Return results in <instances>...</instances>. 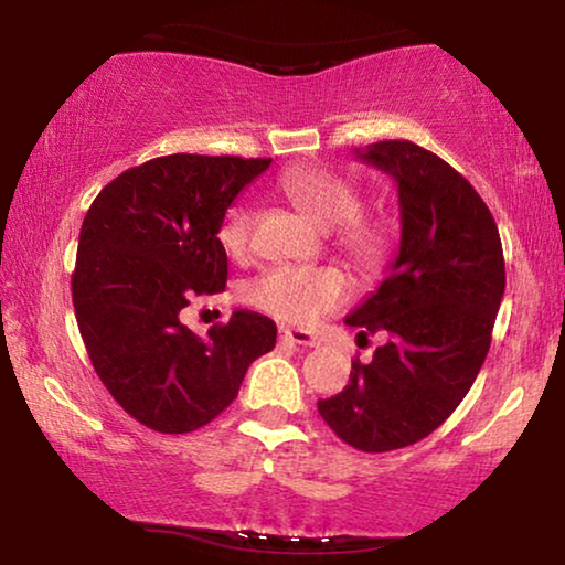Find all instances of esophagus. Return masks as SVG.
Masks as SVG:
<instances>
[{
  "label": "esophagus",
  "mask_w": 565,
  "mask_h": 565,
  "mask_svg": "<svg viewBox=\"0 0 565 565\" xmlns=\"http://www.w3.org/2000/svg\"><path fill=\"white\" fill-rule=\"evenodd\" d=\"M280 337H282V342H288V344L319 347V339H316L311 331H303V329H282Z\"/></svg>",
  "instance_id": "obj_1"
}]
</instances>
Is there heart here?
I'll return each instance as SVG.
<instances>
[{"mask_svg": "<svg viewBox=\"0 0 565 565\" xmlns=\"http://www.w3.org/2000/svg\"><path fill=\"white\" fill-rule=\"evenodd\" d=\"M277 190L303 211L316 226L331 231V238L352 265L375 269L388 254V231L377 218L360 213L362 198L347 177L327 167H292L277 177ZM254 207L244 200L231 203L221 215V249L231 259L249 254ZM350 296V285L331 267H269L246 285V303L285 323H313L334 311Z\"/></svg>", "mask_w": 565, "mask_h": 565, "instance_id": "heart-1", "label": "heart"}]
</instances>
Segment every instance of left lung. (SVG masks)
Masks as SVG:
<instances>
[{
	"label": "left lung",
	"instance_id": "1",
	"mask_svg": "<svg viewBox=\"0 0 565 565\" xmlns=\"http://www.w3.org/2000/svg\"><path fill=\"white\" fill-rule=\"evenodd\" d=\"M358 157L398 184L401 246L344 321L388 342L352 362L350 385L319 414L347 445L388 452L431 435L473 385L504 298V252L489 205L437 153L377 141Z\"/></svg>",
	"mask_w": 565,
	"mask_h": 565
}]
</instances>
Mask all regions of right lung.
I'll return each mask as SVG.
<instances>
[{"label": "right lung", "instance_id": "1", "mask_svg": "<svg viewBox=\"0 0 565 565\" xmlns=\"http://www.w3.org/2000/svg\"><path fill=\"white\" fill-rule=\"evenodd\" d=\"M273 159L172 153L105 184L79 231L74 313L92 367L143 427L184 435L236 398L246 370L275 347L267 316L234 311L195 334L180 321L223 292L221 215Z\"/></svg>", "mask_w": 565, "mask_h": 565}]
</instances>
